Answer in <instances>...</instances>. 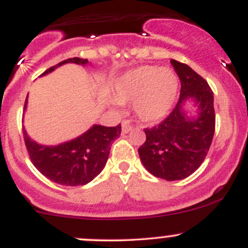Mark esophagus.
Returning <instances> with one entry per match:
<instances>
[{"mask_svg":"<svg viewBox=\"0 0 248 248\" xmlns=\"http://www.w3.org/2000/svg\"><path fill=\"white\" fill-rule=\"evenodd\" d=\"M121 127H122V133H124V134H127L128 132H131L132 128H133L131 124H129V122H127V121L122 122Z\"/></svg>","mask_w":248,"mask_h":248,"instance_id":"34e87169","label":"esophagus"}]
</instances>
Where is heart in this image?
<instances>
[{
    "mask_svg": "<svg viewBox=\"0 0 248 248\" xmlns=\"http://www.w3.org/2000/svg\"><path fill=\"white\" fill-rule=\"evenodd\" d=\"M178 88V76L170 67L144 65L117 78L113 93L119 103L134 102V113L140 121L155 124L170 114Z\"/></svg>",
    "mask_w": 248,
    "mask_h": 248,
    "instance_id": "obj_1",
    "label": "heart"
}]
</instances>
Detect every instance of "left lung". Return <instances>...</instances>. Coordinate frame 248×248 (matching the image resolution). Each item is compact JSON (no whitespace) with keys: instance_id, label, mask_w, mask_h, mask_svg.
<instances>
[{"instance_id":"obj_1","label":"left lung","mask_w":248,"mask_h":248,"mask_svg":"<svg viewBox=\"0 0 248 248\" xmlns=\"http://www.w3.org/2000/svg\"><path fill=\"white\" fill-rule=\"evenodd\" d=\"M181 79V96L172 113L159 126L145 129L139 147L145 169L158 178L179 181L200 168L215 132L214 95L205 79L186 64L171 59ZM190 103L195 111L187 108Z\"/></svg>"}]
</instances>
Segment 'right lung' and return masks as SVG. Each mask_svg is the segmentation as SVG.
<instances>
[{
  "instance_id": "1",
  "label": "right lung",
  "mask_w": 248,
  "mask_h": 248,
  "mask_svg": "<svg viewBox=\"0 0 248 248\" xmlns=\"http://www.w3.org/2000/svg\"><path fill=\"white\" fill-rule=\"evenodd\" d=\"M67 62L89 64L88 59L78 57L69 58L49 67L41 76L51 74L57 67ZM27 103L28 96L25 102V110L27 109ZM22 131L31 160L46 178L61 186H79L89 183L103 170L108 160L111 142L121 134V126L93 124L79 137L58 145L38 144L35 140L31 139L25 128Z\"/></svg>"
}]
</instances>
